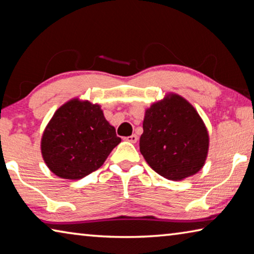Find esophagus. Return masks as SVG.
Returning a JSON list of instances; mask_svg holds the SVG:
<instances>
[{
	"mask_svg": "<svg viewBox=\"0 0 254 254\" xmlns=\"http://www.w3.org/2000/svg\"><path fill=\"white\" fill-rule=\"evenodd\" d=\"M126 140L128 141V142H131V143H135L136 141H137V135L136 134H132L130 136L126 137Z\"/></svg>",
	"mask_w": 254,
	"mask_h": 254,
	"instance_id": "1",
	"label": "esophagus"
}]
</instances>
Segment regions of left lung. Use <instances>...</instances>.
Returning <instances> with one entry per match:
<instances>
[{"label":"left lung","instance_id":"obj_1","mask_svg":"<svg viewBox=\"0 0 254 254\" xmlns=\"http://www.w3.org/2000/svg\"><path fill=\"white\" fill-rule=\"evenodd\" d=\"M208 148L207 127L186 98L168 93L145 110L140 152L163 178L180 182L196 175Z\"/></svg>","mask_w":254,"mask_h":254}]
</instances>
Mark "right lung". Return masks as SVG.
I'll return each mask as SVG.
<instances>
[{
	"mask_svg": "<svg viewBox=\"0 0 254 254\" xmlns=\"http://www.w3.org/2000/svg\"><path fill=\"white\" fill-rule=\"evenodd\" d=\"M121 142L100 104L71 98L55 112L41 136V154L51 173L78 180L100 168Z\"/></svg>",
	"mask_w": 254,
	"mask_h": 254,
	"instance_id": "1",
	"label": "right lung"
}]
</instances>
